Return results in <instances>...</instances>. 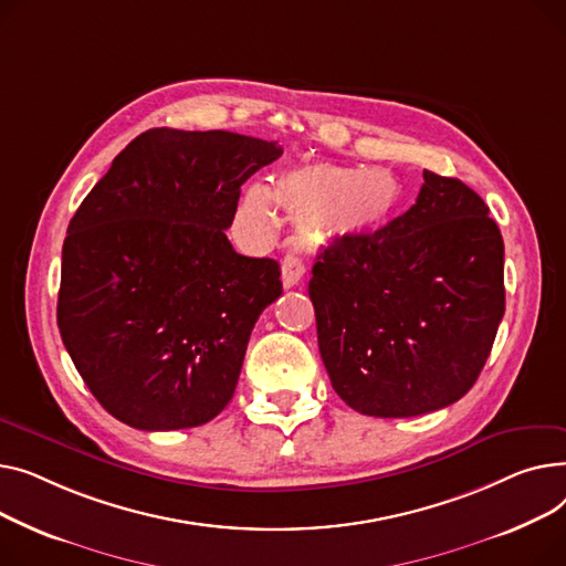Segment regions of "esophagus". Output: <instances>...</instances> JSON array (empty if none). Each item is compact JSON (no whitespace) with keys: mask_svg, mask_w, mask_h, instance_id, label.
Listing matches in <instances>:
<instances>
[{"mask_svg":"<svg viewBox=\"0 0 566 566\" xmlns=\"http://www.w3.org/2000/svg\"><path fill=\"white\" fill-rule=\"evenodd\" d=\"M304 274H306L304 262L298 260L294 253H287L283 258V264H281V281H283V285L285 287H294L298 281L304 279Z\"/></svg>","mask_w":566,"mask_h":566,"instance_id":"obj_1","label":"esophagus"}]
</instances>
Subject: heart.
Listing matches in <instances>:
<instances>
[{
    "mask_svg": "<svg viewBox=\"0 0 566 566\" xmlns=\"http://www.w3.org/2000/svg\"><path fill=\"white\" fill-rule=\"evenodd\" d=\"M400 201V182L386 169L313 161L281 171L272 189L251 185L240 219L251 235L270 240L279 228L276 206L296 223L311 247H328L377 230Z\"/></svg>",
    "mask_w": 566,
    "mask_h": 566,
    "instance_id": "1",
    "label": "heart"
}]
</instances>
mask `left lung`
Here are the masks:
<instances>
[{
	"instance_id": "1",
	"label": "left lung",
	"mask_w": 566,
	"mask_h": 566,
	"mask_svg": "<svg viewBox=\"0 0 566 566\" xmlns=\"http://www.w3.org/2000/svg\"><path fill=\"white\" fill-rule=\"evenodd\" d=\"M388 226L324 249L308 283L331 386L354 411L411 418L478 381L505 315V244L482 198L422 171Z\"/></svg>"
}]
</instances>
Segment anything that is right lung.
<instances>
[{"mask_svg":"<svg viewBox=\"0 0 566 566\" xmlns=\"http://www.w3.org/2000/svg\"><path fill=\"white\" fill-rule=\"evenodd\" d=\"M283 148L155 127L116 155L69 223L56 324L95 400L144 431L198 427L235 392L251 331L281 296L272 258L226 238L242 185Z\"/></svg>","mask_w":566,"mask_h":566,"instance_id":"add662e5","label":"right lung"}]
</instances>
